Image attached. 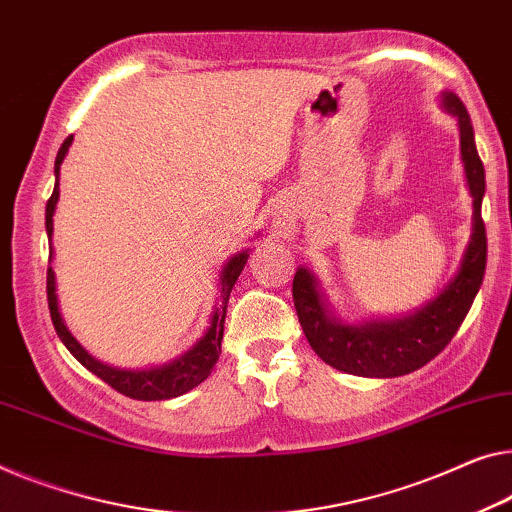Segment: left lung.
<instances>
[{
	"mask_svg": "<svg viewBox=\"0 0 512 512\" xmlns=\"http://www.w3.org/2000/svg\"><path fill=\"white\" fill-rule=\"evenodd\" d=\"M441 105L457 119L460 154L469 193L474 197L471 239L464 248L460 269L448 285L421 308L404 317L363 319L345 324L333 315L331 303L319 287L315 273L299 266L294 276V308L305 338L315 354L331 368L358 377H402L430 363L460 329L485 276L487 236L480 218L485 195V170L474 140L469 112L453 91L441 94Z\"/></svg>",
	"mask_w": 512,
	"mask_h": 512,
	"instance_id": "8db88e82",
	"label": "left lung"
}]
</instances>
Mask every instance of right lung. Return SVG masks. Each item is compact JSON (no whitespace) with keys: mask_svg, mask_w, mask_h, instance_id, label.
<instances>
[{"mask_svg":"<svg viewBox=\"0 0 512 512\" xmlns=\"http://www.w3.org/2000/svg\"><path fill=\"white\" fill-rule=\"evenodd\" d=\"M73 144V135H68L64 144H61L59 154L55 158V190H52L48 207H45V232H48L50 239V259L55 255L52 250V232H55V209L59 202V170L61 163L68 154V147ZM250 253L248 250H241V253L232 255L220 269L218 278V303L213 305V312L209 317V329L204 331L200 340L195 342L188 352L181 356L172 358L163 365H151V368L142 370H126V368H114V365L101 363L98 358L91 356L85 347L80 345L78 340L73 338V333L68 331V326L61 317L59 310V299H57V278L55 269H48V305H50V317L52 324H55V331L59 340L64 342L68 352H71L78 361L85 365L89 372H94L96 377H101L105 384L112 386L114 391L133 400H170L179 398V395L193 391L195 386H200L204 379L211 375L213 365H216L220 356V345H223V331H225V312H227V301H230V292L234 287L236 278L241 276L243 266H246Z\"/></svg>","mask_w":512,"mask_h":512,"instance_id":"right-lung-1","label":"right lung"}]
</instances>
